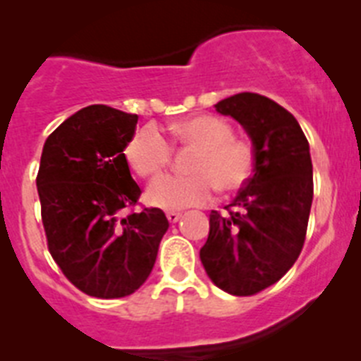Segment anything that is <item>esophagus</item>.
I'll use <instances>...</instances> for the list:
<instances>
[{"label": "esophagus", "instance_id": "obj_1", "mask_svg": "<svg viewBox=\"0 0 361 361\" xmlns=\"http://www.w3.org/2000/svg\"><path fill=\"white\" fill-rule=\"evenodd\" d=\"M180 216H183V215H180V213H177V212H168V213H166V219L170 220L171 224L178 222V220H180Z\"/></svg>", "mask_w": 361, "mask_h": 361}]
</instances>
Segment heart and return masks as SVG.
Masks as SVG:
<instances>
[{
	"instance_id": "obj_1",
	"label": "heart",
	"mask_w": 361,
	"mask_h": 361,
	"mask_svg": "<svg viewBox=\"0 0 361 361\" xmlns=\"http://www.w3.org/2000/svg\"><path fill=\"white\" fill-rule=\"evenodd\" d=\"M183 145L197 148L190 162V175H162L146 190V200L161 209L202 206L220 191L240 190L251 178L255 153L250 142L233 137L228 121L216 116H193L171 126ZM132 170L141 177H153L170 164L173 148L164 133L146 124L135 132L124 149Z\"/></svg>"
}]
</instances>
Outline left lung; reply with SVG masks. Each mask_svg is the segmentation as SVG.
Returning a JSON list of instances; mask_svg holds the SVG:
<instances>
[{
    "label": "left lung",
    "mask_w": 361,
    "mask_h": 361,
    "mask_svg": "<svg viewBox=\"0 0 361 361\" xmlns=\"http://www.w3.org/2000/svg\"><path fill=\"white\" fill-rule=\"evenodd\" d=\"M215 108L244 126L255 168L226 206L229 215H209L200 262L216 288L251 296L279 282L304 247L312 204L311 153L298 121L269 97L242 92Z\"/></svg>",
    "instance_id": "left-lung-1"
}]
</instances>
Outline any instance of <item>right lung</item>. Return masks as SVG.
<instances>
[{
	"label": "right lung",
	"mask_w": 361,
	"mask_h": 361,
	"mask_svg": "<svg viewBox=\"0 0 361 361\" xmlns=\"http://www.w3.org/2000/svg\"><path fill=\"white\" fill-rule=\"evenodd\" d=\"M137 121L92 104L59 124L41 153L36 184L49 251L63 275L95 298L141 288L170 228L159 208L123 216L141 197L123 153Z\"/></svg>",
	"instance_id": "right-lung-1"
}]
</instances>
